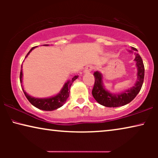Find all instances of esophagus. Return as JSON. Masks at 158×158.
<instances>
[{"instance_id":"obj_1","label":"esophagus","mask_w":158,"mask_h":158,"mask_svg":"<svg viewBox=\"0 0 158 158\" xmlns=\"http://www.w3.org/2000/svg\"><path fill=\"white\" fill-rule=\"evenodd\" d=\"M94 69V68H93V66L91 65H88L87 67H85V70H84V73H88L90 72H91V70Z\"/></svg>"}]
</instances>
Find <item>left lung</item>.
I'll list each match as a JSON object with an SVG mask.
<instances>
[{"label": "left lung", "instance_id": "1", "mask_svg": "<svg viewBox=\"0 0 158 158\" xmlns=\"http://www.w3.org/2000/svg\"><path fill=\"white\" fill-rule=\"evenodd\" d=\"M133 49L137 50L135 48ZM135 61L137 68V81L135 85L121 94H111L106 90L103 83L102 74L98 71H96L94 73L95 83L92 90V95L97 102L106 107H118L130 103L137 96L144 82V67L142 57L138 54L136 55Z\"/></svg>", "mask_w": 158, "mask_h": 158}]
</instances>
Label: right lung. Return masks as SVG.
<instances>
[{
  "label": "right lung",
  "instance_id": "add662e5",
  "mask_svg": "<svg viewBox=\"0 0 158 158\" xmlns=\"http://www.w3.org/2000/svg\"><path fill=\"white\" fill-rule=\"evenodd\" d=\"M35 47H32V48L30 49V51L28 52L25 58L29 55V54L33 50ZM22 75H23L22 66H21V70L20 72L21 83H22ZM77 77H78V75H75V76L73 77L72 80L67 81L66 83H64L63 88H62V90H60L59 94H57L55 96L50 97V98H34V97L30 96L29 94H27L23 89V91L24 93V95L26 96V97H27V98L29 100V102L34 106H35L39 109L44 110V111H54V110H56L58 108L62 106L64 103L66 102L67 99H68V98L69 97V95H70V89L71 85H72L73 81H75ZM21 86H22V85H21Z\"/></svg>",
  "mask_w": 158,
  "mask_h": 158
}]
</instances>
